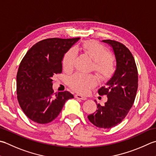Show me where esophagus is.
Masks as SVG:
<instances>
[{
  "mask_svg": "<svg viewBox=\"0 0 156 156\" xmlns=\"http://www.w3.org/2000/svg\"><path fill=\"white\" fill-rule=\"evenodd\" d=\"M75 98L78 99H81V100H86L87 99L86 97H84V96L81 95V94H75Z\"/></svg>",
  "mask_w": 156,
  "mask_h": 156,
  "instance_id": "34e87169",
  "label": "esophagus"
}]
</instances>
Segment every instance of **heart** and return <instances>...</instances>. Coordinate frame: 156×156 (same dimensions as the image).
<instances>
[{
  "label": "heart",
  "mask_w": 156,
  "mask_h": 156,
  "mask_svg": "<svg viewBox=\"0 0 156 156\" xmlns=\"http://www.w3.org/2000/svg\"><path fill=\"white\" fill-rule=\"evenodd\" d=\"M82 49L94 61V69L108 78L114 74L115 65L111 58V54L105 47L96 41H87L82 46ZM77 50L73 47L64 55L62 64L64 70L69 72L74 67ZM97 79L93 76L76 74L69 78V85L73 90L81 94H87L95 87Z\"/></svg>",
  "instance_id": "heart-1"
}]
</instances>
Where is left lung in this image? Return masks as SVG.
Instances as JSON below:
<instances>
[{"label":"left lung","mask_w":156,"mask_h":156,"mask_svg":"<svg viewBox=\"0 0 156 156\" xmlns=\"http://www.w3.org/2000/svg\"><path fill=\"white\" fill-rule=\"evenodd\" d=\"M102 42L112 48L116 68L105 86L98 90L100 95L106 94L108 101L103 105L97 104L96 112L88 118L97 127L111 129L120 123L132 108L138 88V72L132 53L123 44L112 40Z\"/></svg>","instance_id":"obj_1"}]
</instances>
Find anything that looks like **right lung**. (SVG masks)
<instances>
[{"mask_svg": "<svg viewBox=\"0 0 156 156\" xmlns=\"http://www.w3.org/2000/svg\"><path fill=\"white\" fill-rule=\"evenodd\" d=\"M80 38H48L33 45L20 64L17 74L19 104L30 120L47 124L55 119L67 100L68 91L55 93L53 76L62 72L64 55Z\"/></svg>", "mask_w": 156, "mask_h": 156, "instance_id": "1", "label": "right lung"}]
</instances>
